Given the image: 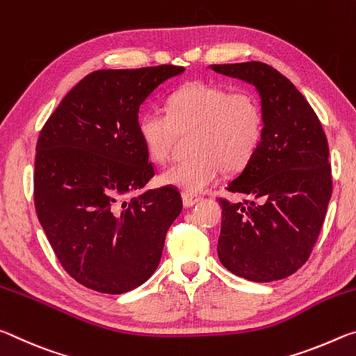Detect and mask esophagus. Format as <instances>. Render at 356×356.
I'll return each mask as SVG.
<instances>
[{
  "label": "esophagus",
  "mask_w": 356,
  "mask_h": 356,
  "mask_svg": "<svg viewBox=\"0 0 356 356\" xmlns=\"http://www.w3.org/2000/svg\"><path fill=\"white\" fill-rule=\"evenodd\" d=\"M182 201H184V206L188 209V207H193L195 204L200 202L201 197L196 196V195H190V193H182Z\"/></svg>",
  "instance_id": "obj_1"
}]
</instances>
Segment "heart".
<instances>
[{"label": "heart", "instance_id": "1", "mask_svg": "<svg viewBox=\"0 0 356 356\" xmlns=\"http://www.w3.org/2000/svg\"><path fill=\"white\" fill-rule=\"evenodd\" d=\"M262 125L261 105L252 94L191 81L170 95L166 111H144L138 134L150 159L163 163L179 134L193 130L190 149L195 154L168 166L160 182L195 195L215 184L222 168L236 171L248 163L261 144Z\"/></svg>", "mask_w": 356, "mask_h": 356}]
</instances>
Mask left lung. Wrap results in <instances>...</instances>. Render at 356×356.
I'll return each instance as SVG.
<instances>
[{
    "instance_id": "obj_1",
    "label": "left lung",
    "mask_w": 356,
    "mask_h": 356,
    "mask_svg": "<svg viewBox=\"0 0 356 356\" xmlns=\"http://www.w3.org/2000/svg\"><path fill=\"white\" fill-rule=\"evenodd\" d=\"M209 69L254 86L264 122L254 155L227 184L257 204L221 200L220 262L248 281L287 278L308 261L327 213L333 190L327 136L308 100L272 65Z\"/></svg>"
}]
</instances>
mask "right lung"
<instances>
[{"mask_svg": "<svg viewBox=\"0 0 356 356\" xmlns=\"http://www.w3.org/2000/svg\"><path fill=\"white\" fill-rule=\"evenodd\" d=\"M184 72L176 65L92 72L40 131L35 212L65 272L92 291L125 293L146 282L182 212L171 186L125 196L155 174L138 134L140 106Z\"/></svg>", "mask_w": 356, "mask_h": 356, "instance_id": "add662e5", "label": "right lung"}]
</instances>
